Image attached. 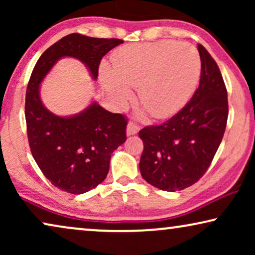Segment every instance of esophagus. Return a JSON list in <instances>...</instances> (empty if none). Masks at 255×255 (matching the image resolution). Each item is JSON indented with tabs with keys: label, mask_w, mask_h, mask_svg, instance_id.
I'll return each instance as SVG.
<instances>
[{
	"label": "esophagus",
	"mask_w": 255,
	"mask_h": 255,
	"mask_svg": "<svg viewBox=\"0 0 255 255\" xmlns=\"http://www.w3.org/2000/svg\"><path fill=\"white\" fill-rule=\"evenodd\" d=\"M138 131H139V127L135 123H133V122H130V123L128 124V127H127L128 135H132V134L138 133Z\"/></svg>",
	"instance_id": "esophagus-1"
}]
</instances>
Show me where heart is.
<instances>
[{
  "instance_id": "1",
  "label": "heart",
  "mask_w": 255,
  "mask_h": 255,
  "mask_svg": "<svg viewBox=\"0 0 255 255\" xmlns=\"http://www.w3.org/2000/svg\"><path fill=\"white\" fill-rule=\"evenodd\" d=\"M113 71L103 66L106 89L124 102L139 89L141 106L153 118L173 116L193 95L201 76V58L188 43L160 40L130 44L111 55Z\"/></svg>"
}]
</instances>
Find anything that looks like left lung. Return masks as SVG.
<instances>
[{"label":"left lung","instance_id":"8db88e82","mask_svg":"<svg viewBox=\"0 0 255 255\" xmlns=\"http://www.w3.org/2000/svg\"><path fill=\"white\" fill-rule=\"evenodd\" d=\"M197 48L200 86L189 102L165 123L139 131L144 144L139 162L141 176L165 191L182 190L204 175L228 122V92L221 71L201 44Z\"/></svg>","mask_w":255,"mask_h":255}]
</instances>
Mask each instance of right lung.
Returning <instances> with one entry per match:
<instances>
[{"mask_svg":"<svg viewBox=\"0 0 255 255\" xmlns=\"http://www.w3.org/2000/svg\"><path fill=\"white\" fill-rule=\"evenodd\" d=\"M122 39L71 33L48 47L34 66L25 96V121L31 153L50 182L69 194H83L103 182L111 153L127 140L128 120L94 102L78 115L60 117L44 107L39 86L59 59H79L93 79L102 58Z\"/></svg>","mask_w":255,"mask_h":255,"instance_id":"obj_1","label":"right lung"}]
</instances>
